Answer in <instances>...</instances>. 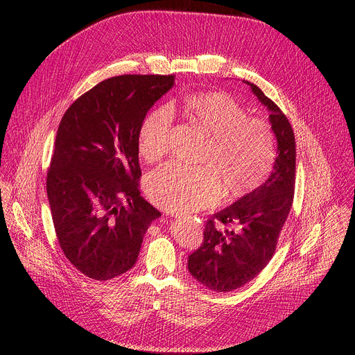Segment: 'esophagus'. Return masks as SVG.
<instances>
[{
    "mask_svg": "<svg viewBox=\"0 0 355 355\" xmlns=\"http://www.w3.org/2000/svg\"><path fill=\"white\" fill-rule=\"evenodd\" d=\"M173 217H175V218H182L184 216H182V214H177V213H175V214H173Z\"/></svg>",
    "mask_w": 355,
    "mask_h": 355,
    "instance_id": "34e87169",
    "label": "esophagus"
}]
</instances>
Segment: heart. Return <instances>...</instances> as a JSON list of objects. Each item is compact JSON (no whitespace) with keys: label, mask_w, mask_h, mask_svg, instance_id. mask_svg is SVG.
<instances>
[{"label":"heart","mask_w":355,"mask_h":355,"mask_svg":"<svg viewBox=\"0 0 355 355\" xmlns=\"http://www.w3.org/2000/svg\"><path fill=\"white\" fill-rule=\"evenodd\" d=\"M190 121L210 135L202 162L189 166L171 162L148 178L146 193L157 206L189 213L209 207L220 194L226 201L243 197L265 181L275 159V139L269 125L249 118L248 110L225 92H206L182 101ZM173 112L157 107L138 130V151L157 162L170 148Z\"/></svg>","instance_id":"heart-1"}]
</instances>
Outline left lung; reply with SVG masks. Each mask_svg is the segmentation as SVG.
Wrapping results in <instances>:
<instances>
[{
	"label": "left lung",
	"mask_w": 355,
	"mask_h": 355,
	"mask_svg": "<svg viewBox=\"0 0 355 355\" xmlns=\"http://www.w3.org/2000/svg\"><path fill=\"white\" fill-rule=\"evenodd\" d=\"M269 110L277 157L269 178L232 206L213 214L204 241L189 256V272L214 292L239 289L265 269L292 207L295 190V137L288 118L256 85L246 82ZM229 225L225 230L220 225Z\"/></svg>",
	"instance_id": "1"
}]
</instances>
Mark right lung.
I'll use <instances>...</instances> for the list:
<instances>
[{
    "label": "right lung",
    "instance_id": "add662e5",
    "mask_svg": "<svg viewBox=\"0 0 355 355\" xmlns=\"http://www.w3.org/2000/svg\"><path fill=\"white\" fill-rule=\"evenodd\" d=\"M174 76L125 74L101 82L62 118L47 173L59 245L87 277L107 281L137 263L161 213L138 190V130Z\"/></svg>",
    "mask_w": 355,
    "mask_h": 355
}]
</instances>
